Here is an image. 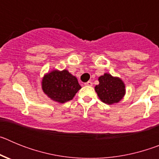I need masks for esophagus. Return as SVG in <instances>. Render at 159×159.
I'll return each mask as SVG.
<instances>
[{"label": "esophagus", "mask_w": 159, "mask_h": 159, "mask_svg": "<svg viewBox=\"0 0 159 159\" xmlns=\"http://www.w3.org/2000/svg\"><path fill=\"white\" fill-rule=\"evenodd\" d=\"M84 85H85V86L91 87V86H92V82H91V81H88V82L85 83V84H84Z\"/></svg>", "instance_id": "34e87169"}]
</instances>
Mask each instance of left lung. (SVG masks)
<instances>
[{
    "label": "left lung",
    "instance_id": "obj_1",
    "mask_svg": "<svg viewBox=\"0 0 159 159\" xmlns=\"http://www.w3.org/2000/svg\"><path fill=\"white\" fill-rule=\"evenodd\" d=\"M99 84L95 90L99 99L107 104L117 103L123 99L126 94L125 84L119 77L112 76L109 73H104L99 77Z\"/></svg>",
    "mask_w": 159,
    "mask_h": 159
}]
</instances>
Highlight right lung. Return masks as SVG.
<instances>
[{
    "instance_id": "1",
    "label": "right lung",
    "mask_w": 159,
    "mask_h": 159,
    "mask_svg": "<svg viewBox=\"0 0 159 159\" xmlns=\"http://www.w3.org/2000/svg\"><path fill=\"white\" fill-rule=\"evenodd\" d=\"M43 92L52 100L64 103L73 99L81 88L77 78L67 70H52L43 75L41 82Z\"/></svg>"
}]
</instances>
